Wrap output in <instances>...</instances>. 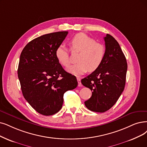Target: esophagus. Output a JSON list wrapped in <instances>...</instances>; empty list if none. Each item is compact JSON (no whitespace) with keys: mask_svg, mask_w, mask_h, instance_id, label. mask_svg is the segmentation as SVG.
<instances>
[{"mask_svg":"<svg viewBox=\"0 0 147 147\" xmlns=\"http://www.w3.org/2000/svg\"><path fill=\"white\" fill-rule=\"evenodd\" d=\"M77 81H78V86L79 87L81 86L82 84H81V80L79 77H77Z\"/></svg>","mask_w":147,"mask_h":147,"instance_id":"1","label":"esophagus"}]
</instances>
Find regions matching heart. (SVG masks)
I'll return each instance as SVG.
<instances>
[{
    "mask_svg": "<svg viewBox=\"0 0 147 147\" xmlns=\"http://www.w3.org/2000/svg\"><path fill=\"white\" fill-rule=\"evenodd\" d=\"M72 51H79L77 62L67 69V71L74 75H81L89 72H94L101 66L104 60L105 49L104 46L96 43L95 39L84 33H79L70 41ZM58 61L63 66L68 67L70 64L69 53L63 45L58 46L55 51Z\"/></svg>",
    "mask_w": 147,
    "mask_h": 147,
    "instance_id": "obj_1",
    "label": "heart"
}]
</instances>
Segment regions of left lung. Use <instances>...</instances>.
<instances>
[{"mask_svg": "<svg viewBox=\"0 0 147 147\" xmlns=\"http://www.w3.org/2000/svg\"><path fill=\"white\" fill-rule=\"evenodd\" d=\"M104 60L98 69L81 80V83L92 91L91 98L84 102L91 111L103 113L118 101L124 89L127 63L118 42L110 34L104 37Z\"/></svg>", "mask_w": 147, "mask_h": 147, "instance_id": "8db88e82", "label": "left lung"}]
</instances>
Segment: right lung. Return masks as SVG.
<instances>
[{
    "label": "right lung",
    "instance_id": "1",
    "mask_svg": "<svg viewBox=\"0 0 147 147\" xmlns=\"http://www.w3.org/2000/svg\"><path fill=\"white\" fill-rule=\"evenodd\" d=\"M68 34H47L29 42L20 57L18 77L23 95L38 113L45 116L59 111L64 93L78 86L74 75L63 69L55 51Z\"/></svg>",
    "mask_w": 147,
    "mask_h": 147
}]
</instances>
